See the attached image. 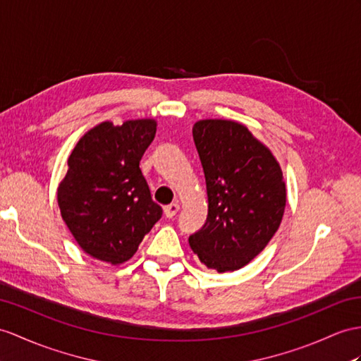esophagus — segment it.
Masks as SVG:
<instances>
[{
  "label": "esophagus",
  "instance_id": "obj_1",
  "mask_svg": "<svg viewBox=\"0 0 361 361\" xmlns=\"http://www.w3.org/2000/svg\"><path fill=\"white\" fill-rule=\"evenodd\" d=\"M179 211V204H170L164 208V214L166 219H173Z\"/></svg>",
  "mask_w": 361,
  "mask_h": 361
}]
</instances>
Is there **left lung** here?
I'll list each match as a JSON object with an SVG mask.
<instances>
[{"label": "left lung", "instance_id": "obj_1", "mask_svg": "<svg viewBox=\"0 0 361 361\" xmlns=\"http://www.w3.org/2000/svg\"><path fill=\"white\" fill-rule=\"evenodd\" d=\"M192 139L205 173L208 216L190 235V247L209 269H240L263 251L282 222V169L269 148L235 121H197Z\"/></svg>", "mask_w": 361, "mask_h": 361}]
</instances>
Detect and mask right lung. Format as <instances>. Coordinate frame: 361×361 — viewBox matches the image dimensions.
Instances as JSON below:
<instances>
[{"label":"right lung","instance_id":"right-lung-1","mask_svg":"<svg viewBox=\"0 0 361 361\" xmlns=\"http://www.w3.org/2000/svg\"><path fill=\"white\" fill-rule=\"evenodd\" d=\"M154 119L105 121L78 140L58 187V205L79 247L119 265L133 257L162 217L139 162L156 135Z\"/></svg>","mask_w":361,"mask_h":361}]
</instances>
